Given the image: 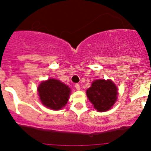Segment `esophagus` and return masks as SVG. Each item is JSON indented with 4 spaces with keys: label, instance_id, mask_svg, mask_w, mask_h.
Here are the masks:
<instances>
[{
    "label": "esophagus",
    "instance_id": "34e87169",
    "mask_svg": "<svg viewBox=\"0 0 151 151\" xmlns=\"http://www.w3.org/2000/svg\"><path fill=\"white\" fill-rule=\"evenodd\" d=\"M75 88L77 90V91H80V85L79 84H76L75 85Z\"/></svg>",
    "mask_w": 151,
    "mask_h": 151
}]
</instances>
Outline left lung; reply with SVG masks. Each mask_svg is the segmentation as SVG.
Instances as JSON below:
<instances>
[{
  "mask_svg": "<svg viewBox=\"0 0 151 151\" xmlns=\"http://www.w3.org/2000/svg\"><path fill=\"white\" fill-rule=\"evenodd\" d=\"M86 94L98 112H106L117 101L118 88L111 80H96L87 90Z\"/></svg>",
  "mask_w": 151,
  "mask_h": 151,
  "instance_id": "1",
  "label": "left lung"
}]
</instances>
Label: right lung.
I'll return each instance as SVG.
<instances>
[{"label":"right lung","instance_id":"1","mask_svg":"<svg viewBox=\"0 0 151 151\" xmlns=\"http://www.w3.org/2000/svg\"><path fill=\"white\" fill-rule=\"evenodd\" d=\"M37 91L42 104L53 110H59L66 106L71 93L68 85L55 79L42 81Z\"/></svg>","mask_w":151,"mask_h":151}]
</instances>
